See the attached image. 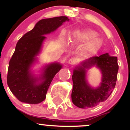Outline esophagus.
<instances>
[{
	"instance_id": "1",
	"label": "esophagus",
	"mask_w": 130,
	"mask_h": 130,
	"mask_svg": "<svg viewBox=\"0 0 130 130\" xmlns=\"http://www.w3.org/2000/svg\"><path fill=\"white\" fill-rule=\"evenodd\" d=\"M76 63V60L74 58H71L69 60H68V63L70 64V65H74Z\"/></svg>"
}]
</instances>
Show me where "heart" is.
<instances>
[{
  "instance_id": "obj_1",
  "label": "heart",
  "mask_w": 130,
  "mask_h": 130,
  "mask_svg": "<svg viewBox=\"0 0 130 130\" xmlns=\"http://www.w3.org/2000/svg\"><path fill=\"white\" fill-rule=\"evenodd\" d=\"M97 36V33L92 30H84L76 34L74 39L82 43H86L83 52L90 54L96 51L101 45V40Z\"/></svg>"
}]
</instances>
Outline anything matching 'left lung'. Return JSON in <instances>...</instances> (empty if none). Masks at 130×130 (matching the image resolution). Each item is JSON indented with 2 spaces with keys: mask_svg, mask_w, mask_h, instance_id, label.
<instances>
[{
  "mask_svg": "<svg viewBox=\"0 0 130 130\" xmlns=\"http://www.w3.org/2000/svg\"><path fill=\"white\" fill-rule=\"evenodd\" d=\"M96 66L101 70L102 79L101 86L96 89L91 88L85 79L86 69ZM119 65L117 57L108 53L93 56L80 63L74 69L71 100L80 108H90L106 100L116 84Z\"/></svg>",
  "mask_w": 130,
  "mask_h": 130,
  "instance_id": "obj_1",
  "label": "left lung"
}]
</instances>
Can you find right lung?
Listing matches in <instances>:
<instances>
[{"mask_svg": "<svg viewBox=\"0 0 130 130\" xmlns=\"http://www.w3.org/2000/svg\"><path fill=\"white\" fill-rule=\"evenodd\" d=\"M66 21H69L67 16L41 19L18 41L9 62L7 84L13 95L21 102L38 104L46 98L51 83L62 68V65H47L40 77H34L30 68L36 59L35 57L40 52L46 38L44 35L55 31Z\"/></svg>", "mask_w": 130, "mask_h": 130, "instance_id": "obj_1", "label": "right lung"}]
</instances>
